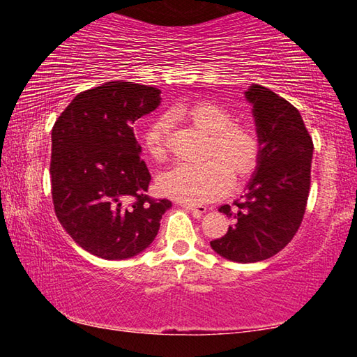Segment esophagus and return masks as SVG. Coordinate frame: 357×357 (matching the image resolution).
<instances>
[{"mask_svg":"<svg viewBox=\"0 0 357 357\" xmlns=\"http://www.w3.org/2000/svg\"><path fill=\"white\" fill-rule=\"evenodd\" d=\"M183 208L189 209L190 213L193 214V217H197V219H200V217L208 211L206 206H192V204H183Z\"/></svg>","mask_w":357,"mask_h":357,"instance_id":"1","label":"esophagus"}]
</instances>
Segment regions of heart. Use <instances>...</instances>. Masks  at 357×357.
I'll use <instances>...</instances> for the list:
<instances>
[{"mask_svg":"<svg viewBox=\"0 0 357 357\" xmlns=\"http://www.w3.org/2000/svg\"><path fill=\"white\" fill-rule=\"evenodd\" d=\"M173 114L189 118L211 135L206 155L213 159L202 164H178L162 173L157 185L165 197L187 204L213 202L229 189L233 176L245 178L257 168L261 155L258 132L249 124L233 123V114L225 107L203 100L176 107ZM168 129L170 121L160 116L144 132V148L155 160L167 154Z\"/></svg>","mask_w":357,"mask_h":357,"instance_id":"heart-1","label":"heart"}]
</instances>
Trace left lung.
Here are the masks:
<instances>
[{
    "label": "left lung",
    "mask_w": 357,
    "mask_h": 357,
    "mask_svg": "<svg viewBox=\"0 0 357 357\" xmlns=\"http://www.w3.org/2000/svg\"><path fill=\"white\" fill-rule=\"evenodd\" d=\"M244 96L261 155L236 208H219L233 225L211 247L229 261L257 263L280 252L299 229L309 198L313 142L288 100L261 84H252Z\"/></svg>",
    "instance_id": "left-lung-1"
}]
</instances>
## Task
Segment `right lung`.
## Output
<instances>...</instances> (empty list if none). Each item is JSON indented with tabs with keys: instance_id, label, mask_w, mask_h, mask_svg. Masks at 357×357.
<instances>
[{
	"instance_id": "right-lung-1",
	"label": "right lung",
	"mask_w": 357,
	"mask_h": 357,
	"mask_svg": "<svg viewBox=\"0 0 357 357\" xmlns=\"http://www.w3.org/2000/svg\"><path fill=\"white\" fill-rule=\"evenodd\" d=\"M160 91L107 82L77 94L52 129V197L75 243L104 259L148 249L172 202L151 200V174L134 124L160 105Z\"/></svg>"
}]
</instances>
